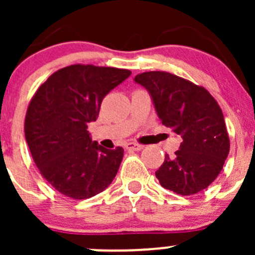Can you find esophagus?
I'll return each instance as SVG.
<instances>
[{"instance_id": "obj_1", "label": "esophagus", "mask_w": 255, "mask_h": 255, "mask_svg": "<svg viewBox=\"0 0 255 255\" xmlns=\"http://www.w3.org/2000/svg\"><path fill=\"white\" fill-rule=\"evenodd\" d=\"M126 148H127L128 150L139 151L143 149V145H140V144H137V143H128L127 145H126Z\"/></svg>"}]
</instances>
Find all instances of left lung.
Listing matches in <instances>:
<instances>
[{
    "mask_svg": "<svg viewBox=\"0 0 255 255\" xmlns=\"http://www.w3.org/2000/svg\"><path fill=\"white\" fill-rule=\"evenodd\" d=\"M149 92L164 126L182 142L174 158L165 155L155 176L170 191L187 196L210 186L230 153L222 110L206 89L165 71H148L134 78Z\"/></svg>",
    "mask_w": 255,
    "mask_h": 255,
    "instance_id": "8db88e82",
    "label": "left lung"
}]
</instances>
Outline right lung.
<instances>
[{
	"instance_id": "1",
	"label": "right lung",
	"mask_w": 255,
	"mask_h": 255,
	"mask_svg": "<svg viewBox=\"0 0 255 255\" xmlns=\"http://www.w3.org/2000/svg\"><path fill=\"white\" fill-rule=\"evenodd\" d=\"M130 74L70 65L49 76L33 96L25 115V140L40 174L60 194L90 199L115 179L125 150L92 140L87 125L96 121L104 97Z\"/></svg>"
}]
</instances>
